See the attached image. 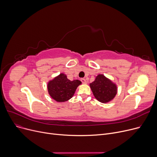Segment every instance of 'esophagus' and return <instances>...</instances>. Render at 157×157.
<instances>
[{
  "label": "esophagus",
  "instance_id": "1",
  "mask_svg": "<svg viewBox=\"0 0 157 157\" xmlns=\"http://www.w3.org/2000/svg\"><path fill=\"white\" fill-rule=\"evenodd\" d=\"M81 82L83 83V84H87V81H86V80L85 78H81Z\"/></svg>",
  "mask_w": 157,
  "mask_h": 157
}]
</instances>
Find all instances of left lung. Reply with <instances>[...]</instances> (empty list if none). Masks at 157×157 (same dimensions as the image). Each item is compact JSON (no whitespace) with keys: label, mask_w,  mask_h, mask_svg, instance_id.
Returning a JSON list of instances; mask_svg holds the SVG:
<instances>
[{"label":"left lung","mask_w":157,"mask_h":157,"mask_svg":"<svg viewBox=\"0 0 157 157\" xmlns=\"http://www.w3.org/2000/svg\"><path fill=\"white\" fill-rule=\"evenodd\" d=\"M90 87L96 99L103 103L112 101L117 93L116 84L101 74H99L95 80L90 83Z\"/></svg>","instance_id":"1"}]
</instances>
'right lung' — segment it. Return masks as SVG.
I'll return each mask as SVG.
<instances>
[{
    "label": "right lung",
    "mask_w": 157,
    "mask_h": 157,
    "mask_svg": "<svg viewBox=\"0 0 157 157\" xmlns=\"http://www.w3.org/2000/svg\"><path fill=\"white\" fill-rule=\"evenodd\" d=\"M81 84L80 80L71 81L67 78L66 75L61 73L48 82V93L57 102H64L73 97L77 87Z\"/></svg>",
    "instance_id": "1"
}]
</instances>
